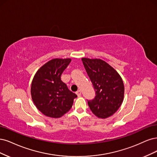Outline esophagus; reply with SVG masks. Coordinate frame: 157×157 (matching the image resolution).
Masks as SVG:
<instances>
[{
  "mask_svg": "<svg viewBox=\"0 0 157 157\" xmlns=\"http://www.w3.org/2000/svg\"><path fill=\"white\" fill-rule=\"evenodd\" d=\"M75 93H76V94L78 95V97H81V96H82V93H81V90H78V91Z\"/></svg>",
  "mask_w": 157,
  "mask_h": 157,
  "instance_id": "1",
  "label": "esophagus"
}]
</instances>
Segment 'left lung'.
I'll list each match as a JSON object with an SVG mask.
<instances>
[{
    "label": "left lung",
    "mask_w": 157,
    "mask_h": 157,
    "mask_svg": "<svg viewBox=\"0 0 157 157\" xmlns=\"http://www.w3.org/2000/svg\"><path fill=\"white\" fill-rule=\"evenodd\" d=\"M82 60L95 90V97L87 100L89 108L98 117L107 118L117 112L123 102V80L117 71L102 60Z\"/></svg>",
    "instance_id": "8db88e82"
}]
</instances>
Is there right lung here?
I'll list each match as a JSON object with an SVG mask.
<instances>
[{
    "label": "right lung",
    "instance_id": "add662e5",
    "mask_svg": "<svg viewBox=\"0 0 157 157\" xmlns=\"http://www.w3.org/2000/svg\"><path fill=\"white\" fill-rule=\"evenodd\" d=\"M70 62V59H52L43 65L33 78L31 90L33 102L48 117H62L71 109L77 97L60 79Z\"/></svg>",
    "mask_w": 157,
    "mask_h": 157
}]
</instances>
